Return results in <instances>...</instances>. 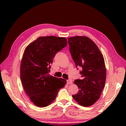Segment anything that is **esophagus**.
<instances>
[{
  "instance_id": "esophagus-1",
  "label": "esophagus",
  "mask_w": 126,
  "mask_h": 126,
  "mask_svg": "<svg viewBox=\"0 0 126 126\" xmlns=\"http://www.w3.org/2000/svg\"><path fill=\"white\" fill-rule=\"evenodd\" d=\"M72 81L71 79H69V80H67V83L68 84H70L72 83Z\"/></svg>"
}]
</instances>
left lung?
<instances>
[{"label":"left lung","mask_w":126,"mask_h":126,"mask_svg":"<svg viewBox=\"0 0 126 126\" xmlns=\"http://www.w3.org/2000/svg\"><path fill=\"white\" fill-rule=\"evenodd\" d=\"M70 52L76 67H82V79L74 81L79 89L72 95L79 105L89 107L100 98L105 87L106 69L103 56L98 46L87 36L68 38Z\"/></svg>","instance_id":"left-lung-1"}]
</instances>
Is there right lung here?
Instances as JSON below:
<instances>
[{"label":"right lung","instance_id":"obj_1","mask_svg":"<svg viewBox=\"0 0 126 126\" xmlns=\"http://www.w3.org/2000/svg\"><path fill=\"white\" fill-rule=\"evenodd\" d=\"M66 38L39 37L25 48L20 64V79L24 90L35 106L45 107L57 96L66 80L48 74L56 53L67 45Z\"/></svg>","mask_w":126,"mask_h":126}]
</instances>
